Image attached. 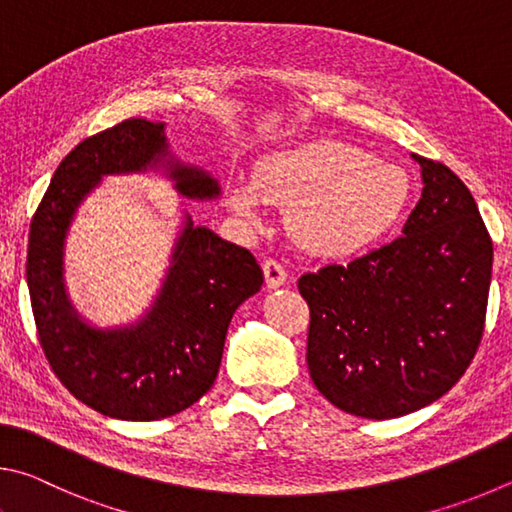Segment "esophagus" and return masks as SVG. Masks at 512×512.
I'll list each match as a JSON object with an SVG mask.
<instances>
[{"mask_svg": "<svg viewBox=\"0 0 512 512\" xmlns=\"http://www.w3.org/2000/svg\"><path fill=\"white\" fill-rule=\"evenodd\" d=\"M263 276H265L267 288H281V285L288 281V272H285V267L279 261H272V258H267L263 263Z\"/></svg>", "mask_w": 512, "mask_h": 512, "instance_id": "34e87169", "label": "esophagus"}]
</instances>
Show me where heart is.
I'll return each instance as SVG.
<instances>
[{
  "label": "heart",
  "mask_w": 512,
  "mask_h": 512,
  "mask_svg": "<svg viewBox=\"0 0 512 512\" xmlns=\"http://www.w3.org/2000/svg\"><path fill=\"white\" fill-rule=\"evenodd\" d=\"M229 209L256 222L261 202L288 206L285 227L308 254L346 258L387 233L409 200V175L393 161L337 141H310L256 161L251 186H224Z\"/></svg>",
  "instance_id": "b5f03b06"
}]
</instances>
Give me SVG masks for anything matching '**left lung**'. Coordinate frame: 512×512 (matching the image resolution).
<instances>
[{
	"instance_id": "8db88e82",
	"label": "left lung",
	"mask_w": 512,
	"mask_h": 512,
	"mask_svg": "<svg viewBox=\"0 0 512 512\" xmlns=\"http://www.w3.org/2000/svg\"><path fill=\"white\" fill-rule=\"evenodd\" d=\"M414 159L425 186L402 236L299 279L312 382L337 409L373 420L450 391L486 326L492 240L477 202L441 161Z\"/></svg>"
}]
</instances>
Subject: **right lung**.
<instances>
[{
  "mask_svg": "<svg viewBox=\"0 0 512 512\" xmlns=\"http://www.w3.org/2000/svg\"><path fill=\"white\" fill-rule=\"evenodd\" d=\"M164 155V123L125 119L92 134L60 161L29 229L26 283L42 353L71 396L110 418L159 420L200 400L218 378L233 312L263 285L251 251L186 218L157 297L137 321L101 330L76 315L62 245L78 204L103 175L134 173ZM170 175L182 195H218L202 170L175 161Z\"/></svg>",
  "mask_w": 512,
  "mask_h": 512,
  "instance_id": "add662e5",
  "label": "right lung"
}]
</instances>
